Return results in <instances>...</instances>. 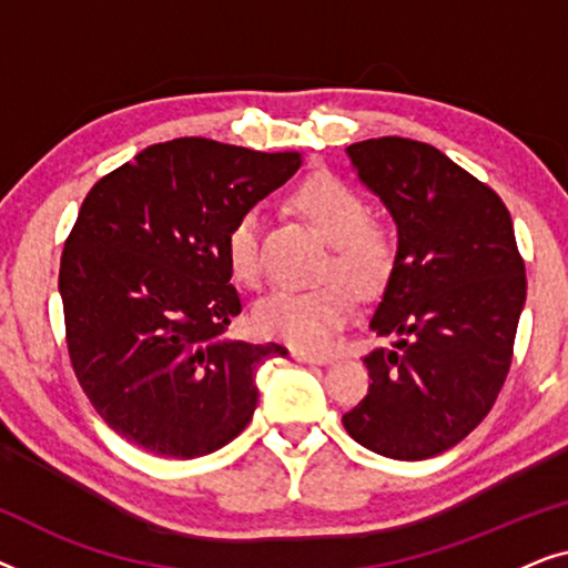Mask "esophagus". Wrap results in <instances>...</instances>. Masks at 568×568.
Instances as JSON below:
<instances>
[{
  "label": "esophagus",
  "mask_w": 568,
  "mask_h": 568,
  "mask_svg": "<svg viewBox=\"0 0 568 568\" xmlns=\"http://www.w3.org/2000/svg\"><path fill=\"white\" fill-rule=\"evenodd\" d=\"M292 356L297 362H305V364H331V356L328 354L305 352V348H292Z\"/></svg>",
  "instance_id": "obj_1"
}]
</instances>
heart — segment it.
<instances>
[{
  "instance_id": "heart-1",
  "label": "heart",
  "mask_w": 568,
  "mask_h": 568,
  "mask_svg": "<svg viewBox=\"0 0 568 568\" xmlns=\"http://www.w3.org/2000/svg\"><path fill=\"white\" fill-rule=\"evenodd\" d=\"M292 204L315 224L331 243L325 261V282L294 290L278 286L253 307L255 331L300 348H323L352 315V292L375 294L390 278L395 266V232L369 216V201L341 175L317 173L297 185ZM224 255L230 274L243 284L261 276V214L245 209L224 235ZM341 275V280L335 276ZM347 283L344 285L343 282Z\"/></svg>"
}]
</instances>
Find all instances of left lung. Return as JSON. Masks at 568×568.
<instances>
[{"label":"left lung","instance_id":"obj_1","mask_svg":"<svg viewBox=\"0 0 568 568\" xmlns=\"http://www.w3.org/2000/svg\"><path fill=\"white\" fill-rule=\"evenodd\" d=\"M393 214L398 253L369 317L390 348L364 356L369 390L346 432L393 460H426L468 437L507 379L527 278L509 209L432 144L379 136L346 146Z\"/></svg>","mask_w":568,"mask_h":568}]
</instances>
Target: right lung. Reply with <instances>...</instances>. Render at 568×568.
<instances>
[{
	"instance_id": "obj_1",
	"label": "right lung",
	"mask_w": 568,
	"mask_h": 568,
	"mask_svg": "<svg viewBox=\"0 0 568 568\" xmlns=\"http://www.w3.org/2000/svg\"><path fill=\"white\" fill-rule=\"evenodd\" d=\"M300 152L183 136L92 185L59 268L67 348L100 418L146 453L191 460L237 437L278 344L224 338L243 302L224 235L290 181Z\"/></svg>"
}]
</instances>
